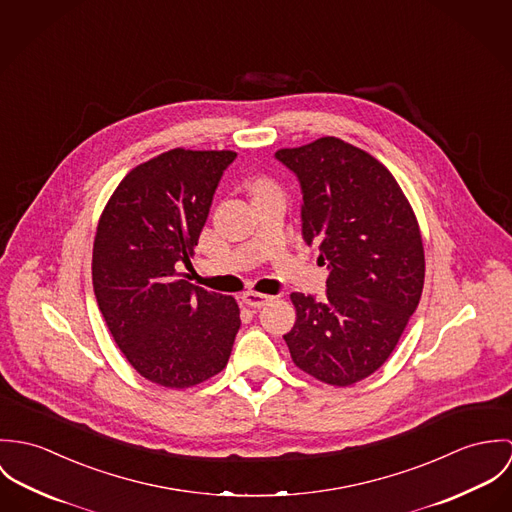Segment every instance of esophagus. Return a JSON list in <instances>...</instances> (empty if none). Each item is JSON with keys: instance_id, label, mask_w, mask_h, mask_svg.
<instances>
[{"instance_id": "obj_1", "label": "esophagus", "mask_w": 512, "mask_h": 512, "mask_svg": "<svg viewBox=\"0 0 512 512\" xmlns=\"http://www.w3.org/2000/svg\"><path fill=\"white\" fill-rule=\"evenodd\" d=\"M271 300H273V296L261 294V292H253V290H249V292L243 294V302H245L247 306H251V308H263V306L269 304Z\"/></svg>"}]
</instances>
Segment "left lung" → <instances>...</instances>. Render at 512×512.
Wrapping results in <instances>:
<instances>
[{
  "mask_svg": "<svg viewBox=\"0 0 512 512\" xmlns=\"http://www.w3.org/2000/svg\"><path fill=\"white\" fill-rule=\"evenodd\" d=\"M275 159L298 178L302 237L330 269L324 300L290 294L296 322L283 338L296 367L347 387L389 359L420 302V229L395 176L338 137Z\"/></svg>",
  "mask_w": 512,
  "mask_h": 512,
  "instance_id": "obj_1",
  "label": "left lung"
}]
</instances>
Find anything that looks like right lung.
<instances>
[{
    "instance_id": "add662e5",
    "label": "right lung",
    "mask_w": 512,
    "mask_h": 512,
    "mask_svg": "<svg viewBox=\"0 0 512 512\" xmlns=\"http://www.w3.org/2000/svg\"><path fill=\"white\" fill-rule=\"evenodd\" d=\"M233 151L172 149L129 172L94 241L100 312L133 369L186 389L228 365L241 326L237 302L182 279Z\"/></svg>"
}]
</instances>
